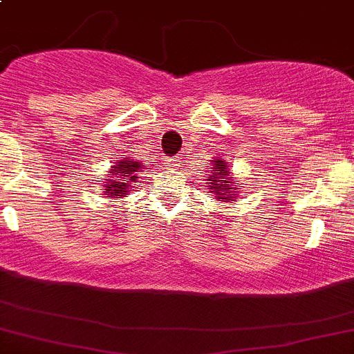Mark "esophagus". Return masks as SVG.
Returning <instances> with one entry per match:
<instances>
[{"label": "esophagus", "instance_id": "34e87169", "mask_svg": "<svg viewBox=\"0 0 354 354\" xmlns=\"http://www.w3.org/2000/svg\"><path fill=\"white\" fill-rule=\"evenodd\" d=\"M165 165H166V166H168V168H169V169H176V168H178V166H180V165H181V161H180V158H176V156H174V158H171V159H168V161H166V162H165Z\"/></svg>", "mask_w": 354, "mask_h": 354}]
</instances>
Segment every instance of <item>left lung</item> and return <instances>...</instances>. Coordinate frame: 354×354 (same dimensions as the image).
<instances>
[{"label": "left lung", "mask_w": 354, "mask_h": 354, "mask_svg": "<svg viewBox=\"0 0 354 354\" xmlns=\"http://www.w3.org/2000/svg\"><path fill=\"white\" fill-rule=\"evenodd\" d=\"M212 174H208L209 178V186L208 189H212V193H215L216 200L218 201H234L235 200V189L236 185H232V174L228 169V165L223 159H215L212 162Z\"/></svg>", "instance_id": "8db88e82"}]
</instances>
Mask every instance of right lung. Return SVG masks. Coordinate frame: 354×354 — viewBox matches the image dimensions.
Masks as SVG:
<instances>
[{"label":"right lung","instance_id":"add662e5","mask_svg":"<svg viewBox=\"0 0 354 354\" xmlns=\"http://www.w3.org/2000/svg\"><path fill=\"white\" fill-rule=\"evenodd\" d=\"M145 171V165L141 161L124 158L120 159L114 169H111L112 176L104 185V195L107 198H120L126 196L131 192V183L138 181V174Z\"/></svg>","mask_w":354,"mask_h":354}]
</instances>
